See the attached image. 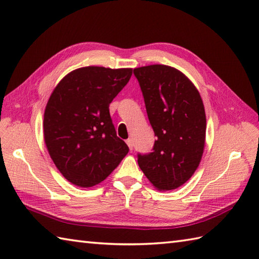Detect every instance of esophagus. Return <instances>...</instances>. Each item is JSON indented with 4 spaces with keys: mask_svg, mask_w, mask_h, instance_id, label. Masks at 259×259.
<instances>
[{
    "mask_svg": "<svg viewBox=\"0 0 259 259\" xmlns=\"http://www.w3.org/2000/svg\"><path fill=\"white\" fill-rule=\"evenodd\" d=\"M125 142H126V145H128L129 149L133 150V149H134V142H133V140H131V139H126Z\"/></svg>",
    "mask_w": 259,
    "mask_h": 259,
    "instance_id": "34e87169",
    "label": "esophagus"
}]
</instances>
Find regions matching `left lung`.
Returning a JSON list of instances; mask_svg holds the SVG:
<instances>
[{
    "mask_svg": "<svg viewBox=\"0 0 259 259\" xmlns=\"http://www.w3.org/2000/svg\"><path fill=\"white\" fill-rule=\"evenodd\" d=\"M157 137L152 152L138 153V164L159 190L189 180L205 147L206 114L199 92L177 69L153 64L134 70Z\"/></svg>",
    "mask_w": 259,
    "mask_h": 259,
    "instance_id": "8db88e82",
    "label": "left lung"
}]
</instances>
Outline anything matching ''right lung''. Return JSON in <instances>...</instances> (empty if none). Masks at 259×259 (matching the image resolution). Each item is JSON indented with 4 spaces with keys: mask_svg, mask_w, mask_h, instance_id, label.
Segmentation results:
<instances>
[{
    "mask_svg": "<svg viewBox=\"0 0 259 259\" xmlns=\"http://www.w3.org/2000/svg\"><path fill=\"white\" fill-rule=\"evenodd\" d=\"M133 69L85 67L65 75L49 99L43 129L52 160L79 187L106 179L129 148L117 137L109 106L128 83Z\"/></svg>",
    "mask_w": 259,
    "mask_h": 259,
    "instance_id": "add662e5",
    "label": "right lung"
}]
</instances>
